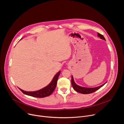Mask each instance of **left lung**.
Returning a JSON list of instances; mask_svg holds the SVG:
<instances>
[{"label": "left lung", "mask_w": 124, "mask_h": 124, "mask_svg": "<svg viewBox=\"0 0 124 124\" xmlns=\"http://www.w3.org/2000/svg\"><path fill=\"white\" fill-rule=\"evenodd\" d=\"M98 36L101 39H102L103 40L105 41V39L104 38V37H103V35H102L101 34L98 33ZM71 82H72V86L73 87L74 89H75V90H76L77 92L79 93H81V94H90L92 93H93L94 92H95L96 91H97V90H98L101 87H102L107 82L105 83H104V84H103L101 85H100L99 86L96 87H93V88H88V87H82L80 86L79 85H77L74 79V78L73 76H72V80H71Z\"/></svg>", "instance_id": "obj_1"}]
</instances>
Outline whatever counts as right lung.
Returning a JSON list of instances; mask_svg holds the SVG:
<instances>
[{
	"mask_svg": "<svg viewBox=\"0 0 124 124\" xmlns=\"http://www.w3.org/2000/svg\"><path fill=\"white\" fill-rule=\"evenodd\" d=\"M23 38H22L21 40H22ZM61 73L60 70L54 76V77L53 78L52 80L50 82V83L46 86L45 87L42 88V89L39 90L38 91H24L20 88L19 89L25 95L32 96L33 97L36 98H44L47 96H48L50 95L53 92H54L55 89L56 85H57V82L58 78V77L60 75V74Z\"/></svg>",
	"mask_w": 124,
	"mask_h": 124,
	"instance_id": "obj_1",
	"label": "right lung"
}]
</instances>
